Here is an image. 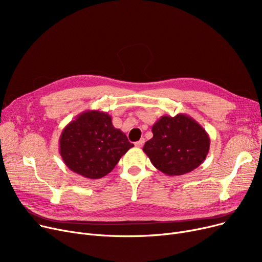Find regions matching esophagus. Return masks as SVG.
<instances>
[{
    "mask_svg": "<svg viewBox=\"0 0 262 262\" xmlns=\"http://www.w3.org/2000/svg\"><path fill=\"white\" fill-rule=\"evenodd\" d=\"M143 144H144V139H141V140H139V141L135 142V145L138 146V147H141Z\"/></svg>",
    "mask_w": 262,
    "mask_h": 262,
    "instance_id": "esophagus-1",
    "label": "esophagus"
}]
</instances>
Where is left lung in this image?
Here are the masks:
<instances>
[{
	"instance_id": "obj_1",
	"label": "left lung",
	"mask_w": 262,
	"mask_h": 262,
	"mask_svg": "<svg viewBox=\"0 0 262 262\" xmlns=\"http://www.w3.org/2000/svg\"><path fill=\"white\" fill-rule=\"evenodd\" d=\"M153 138L143 152L153 166L169 176L184 175L200 167L208 155L207 132L186 114L162 116L152 127Z\"/></svg>"
}]
</instances>
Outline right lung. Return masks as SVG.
<instances>
[{
	"label": "right lung",
	"mask_w": 262,
	"mask_h": 262,
	"mask_svg": "<svg viewBox=\"0 0 262 262\" xmlns=\"http://www.w3.org/2000/svg\"><path fill=\"white\" fill-rule=\"evenodd\" d=\"M134 144L113 125L112 117L100 110H86L62 129L59 153L71 171L90 180L112 172Z\"/></svg>",
	"instance_id": "obj_1"
}]
</instances>
